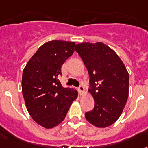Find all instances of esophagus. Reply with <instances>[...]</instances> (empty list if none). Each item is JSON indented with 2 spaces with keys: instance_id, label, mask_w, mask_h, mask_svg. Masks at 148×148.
<instances>
[{
  "instance_id": "1",
  "label": "esophagus",
  "mask_w": 148,
  "mask_h": 148,
  "mask_svg": "<svg viewBox=\"0 0 148 148\" xmlns=\"http://www.w3.org/2000/svg\"><path fill=\"white\" fill-rule=\"evenodd\" d=\"M84 90H85V88H84V86H83V85H80L79 88H78V91H79V94H80V95H82Z\"/></svg>"
}]
</instances>
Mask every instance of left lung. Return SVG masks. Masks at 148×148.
I'll return each mask as SVG.
<instances>
[{
    "mask_svg": "<svg viewBox=\"0 0 148 148\" xmlns=\"http://www.w3.org/2000/svg\"><path fill=\"white\" fill-rule=\"evenodd\" d=\"M90 77L88 91L95 107L85 113L92 125L105 128L120 116L129 97V76L124 63L110 47L101 42L75 45Z\"/></svg>",
    "mask_w": 148,
    "mask_h": 148,
    "instance_id": "8db88e82",
    "label": "left lung"
}]
</instances>
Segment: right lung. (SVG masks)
Listing matches in <instances>:
<instances>
[{
	"label": "right lung",
	"mask_w": 148,
	"mask_h": 148,
	"mask_svg": "<svg viewBox=\"0 0 148 148\" xmlns=\"http://www.w3.org/2000/svg\"><path fill=\"white\" fill-rule=\"evenodd\" d=\"M75 42L53 40L41 45L23 69L22 90L28 112L34 120L51 129L65 119L78 92L59 80L61 67L75 51Z\"/></svg>",
	"instance_id": "right-lung-1"
}]
</instances>
